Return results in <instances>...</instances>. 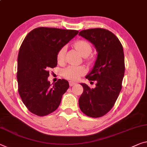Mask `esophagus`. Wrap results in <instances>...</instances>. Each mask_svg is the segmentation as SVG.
Returning <instances> with one entry per match:
<instances>
[{"label": "esophagus", "mask_w": 147, "mask_h": 147, "mask_svg": "<svg viewBox=\"0 0 147 147\" xmlns=\"http://www.w3.org/2000/svg\"><path fill=\"white\" fill-rule=\"evenodd\" d=\"M69 86L71 87V86H73V85H76V82H74V81H69Z\"/></svg>", "instance_id": "esophagus-1"}]
</instances>
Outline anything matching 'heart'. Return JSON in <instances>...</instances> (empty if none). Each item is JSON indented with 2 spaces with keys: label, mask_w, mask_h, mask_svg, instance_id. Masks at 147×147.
<instances>
[{
  "label": "heart",
  "mask_w": 147,
  "mask_h": 147,
  "mask_svg": "<svg viewBox=\"0 0 147 147\" xmlns=\"http://www.w3.org/2000/svg\"><path fill=\"white\" fill-rule=\"evenodd\" d=\"M74 47L80 53V55L84 58L87 57L92 51L91 46L89 42L85 40H79L76 42ZM65 53H66V47H62L58 52L56 58H57L58 64H62L64 62ZM85 73H86V70L82 66H69L63 70L64 76L70 80H78L81 76L85 75Z\"/></svg>",
  "instance_id": "b5f03b06"
}]
</instances>
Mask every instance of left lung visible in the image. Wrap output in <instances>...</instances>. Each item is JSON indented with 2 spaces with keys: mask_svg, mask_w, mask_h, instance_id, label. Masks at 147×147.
<instances>
[{
  "mask_svg": "<svg viewBox=\"0 0 147 147\" xmlns=\"http://www.w3.org/2000/svg\"><path fill=\"white\" fill-rule=\"evenodd\" d=\"M79 35L91 42L97 52L93 67L85 77L89 81H96V87L91 89L81 83L83 92L79 106L87 116L99 118L111 110L121 89L125 72L123 47L118 37L105 29H86Z\"/></svg>",
  "mask_w": 147,
  "mask_h": 147,
  "instance_id": "left-lung-1",
  "label": "left lung"
}]
</instances>
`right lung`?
Instances as JSON below:
<instances>
[{"label":"right lung","instance_id":"1","mask_svg":"<svg viewBox=\"0 0 147 147\" xmlns=\"http://www.w3.org/2000/svg\"><path fill=\"white\" fill-rule=\"evenodd\" d=\"M79 33L77 30L37 28L22 42L18 56L17 80L22 101L31 113L48 115L59 107L69 88L67 80L51 84L49 70L57 66L58 52Z\"/></svg>","mask_w":147,"mask_h":147}]
</instances>
